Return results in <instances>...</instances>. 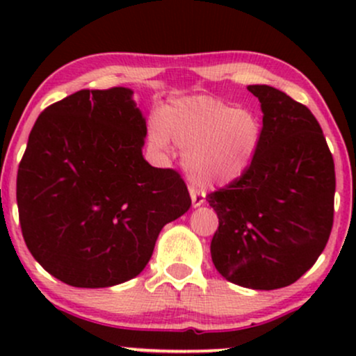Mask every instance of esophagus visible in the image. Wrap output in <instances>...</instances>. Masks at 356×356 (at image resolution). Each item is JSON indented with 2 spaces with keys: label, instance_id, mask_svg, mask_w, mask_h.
<instances>
[{
  "label": "esophagus",
  "instance_id": "1",
  "mask_svg": "<svg viewBox=\"0 0 356 356\" xmlns=\"http://www.w3.org/2000/svg\"><path fill=\"white\" fill-rule=\"evenodd\" d=\"M191 199H192V206L194 207H199L204 204V192L194 189V187H191Z\"/></svg>",
  "mask_w": 356,
  "mask_h": 356
}]
</instances>
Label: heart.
<instances>
[{"label": "heart", "mask_w": 356, "mask_h": 356, "mask_svg": "<svg viewBox=\"0 0 356 356\" xmlns=\"http://www.w3.org/2000/svg\"><path fill=\"white\" fill-rule=\"evenodd\" d=\"M152 144L169 138L184 154V169L197 187L212 189L239 179L251 167L261 142V124L251 110L234 108L211 95L175 100L150 125Z\"/></svg>", "instance_id": "obj_1"}]
</instances>
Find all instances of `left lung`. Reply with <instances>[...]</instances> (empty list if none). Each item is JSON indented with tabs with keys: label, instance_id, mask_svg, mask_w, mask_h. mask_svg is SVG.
Masks as SVG:
<instances>
[{
	"label": "left lung",
	"instance_id": "1",
	"mask_svg": "<svg viewBox=\"0 0 356 356\" xmlns=\"http://www.w3.org/2000/svg\"><path fill=\"white\" fill-rule=\"evenodd\" d=\"M263 110L257 154L207 202L219 218L211 241L220 276L251 289L293 284L316 263L333 227L334 164L314 115L269 85H249Z\"/></svg>",
	"mask_w": 356,
	"mask_h": 356
}]
</instances>
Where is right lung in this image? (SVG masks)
<instances>
[{
    "label": "right lung",
    "mask_w": 356,
    "mask_h": 356,
    "mask_svg": "<svg viewBox=\"0 0 356 356\" xmlns=\"http://www.w3.org/2000/svg\"><path fill=\"white\" fill-rule=\"evenodd\" d=\"M132 90H80L36 118L16 177L24 243L75 288L140 275L159 232L189 211L181 174L142 155L147 125Z\"/></svg>",
    "instance_id": "obj_1"
}]
</instances>
